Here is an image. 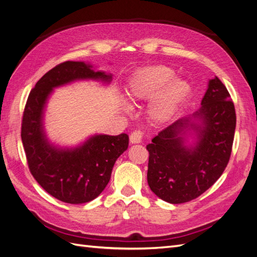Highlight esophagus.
<instances>
[{"label":"esophagus","instance_id":"esophagus-1","mask_svg":"<svg viewBox=\"0 0 257 257\" xmlns=\"http://www.w3.org/2000/svg\"><path fill=\"white\" fill-rule=\"evenodd\" d=\"M143 137H144V133H143L142 131H139V130L134 131L133 133H132V134L130 135L131 143H132V144H139V143H142Z\"/></svg>","mask_w":257,"mask_h":257}]
</instances>
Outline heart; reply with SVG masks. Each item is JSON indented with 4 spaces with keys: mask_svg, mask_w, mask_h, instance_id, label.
I'll use <instances>...</instances> for the list:
<instances>
[{
    "mask_svg": "<svg viewBox=\"0 0 257 257\" xmlns=\"http://www.w3.org/2000/svg\"><path fill=\"white\" fill-rule=\"evenodd\" d=\"M175 73L165 65H154L137 72L131 79L127 97L136 102L151 98L148 113L157 123L172 119L188 98L191 87L185 80L174 78Z\"/></svg>",
    "mask_w": 257,
    "mask_h": 257,
    "instance_id": "b5f03b06",
    "label": "heart"
}]
</instances>
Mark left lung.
Returning <instances> with one entry per match:
<instances>
[{"mask_svg": "<svg viewBox=\"0 0 257 257\" xmlns=\"http://www.w3.org/2000/svg\"><path fill=\"white\" fill-rule=\"evenodd\" d=\"M190 128L198 132L199 142L186 148L182 136ZM235 128L234 103L226 87L215 77L209 81L200 109L170 124L147 146V179L151 191L170 204L188 203L200 196L226 168Z\"/></svg>", "mask_w": 257, "mask_h": 257, "instance_id": "obj_1", "label": "left lung"}]
</instances>
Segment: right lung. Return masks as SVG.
<instances>
[{
    "label": "right lung",
    "instance_id": "1",
    "mask_svg": "<svg viewBox=\"0 0 257 257\" xmlns=\"http://www.w3.org/2000/svg\"><path fill=\"white\" fill-rule=\"evenodd\" d=\"M79 79L110 81L111 75L93 71L83 62L66 61L54 66L31 90L21 124L31 174L46 192L67 204L96 198L109 182L116 159L128 147L126 134L95 135L74 149H59L48 143L43 128L46 100L53 88Z\"/></svg>",
    "mask_w": 257,
    "mask_h": 257
}]
</instances>
